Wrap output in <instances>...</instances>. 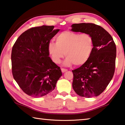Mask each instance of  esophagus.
<instances>
[{
  "label": "esophagus",
  "instance_id": "obj_1",
  "mask_svg": "<svg viewBox=\"0 0 125 125\" xmlns=\"http://www.w3.org/2000/svg\"><path fill=\"white\" fill-rule=\"evenodd\" d=\"M61 71H62V73H64L65 72L67 71V70H66V69H64V68H61Z\"/></svg>",
  "mask_w": 125,
  "mask_h": 125
}]
</instances>
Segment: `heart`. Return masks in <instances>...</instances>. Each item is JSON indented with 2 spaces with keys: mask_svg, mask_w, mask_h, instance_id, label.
Segmentation results:
<instances>
[{
  "mask_svg": "<svg viewBox=\"0 0 125 125\" xmlns=\"http://www.w3.org/2000/svg\"><path fill=\"white\" fill-rule=\"evenodd\" d=\"M56 43L49 42L48 52L55 64L61 62L65 55L67 57L63 62L65 66L73 64L80 66L85 64L90 59L94 48V40L87 33L79 34L70 31L59 33L55 38Z\"/></svg>",
  "mask_w": 125,
  "mask_h": 125,
  "instance_id": "heart-1",
  "label": "heart"
}]
</instances>
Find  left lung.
Listing matches in <instances>:
<instances>
[{"label": "left lung", "instance_id": "obj_1", "mask_svg": "<svg viewBox=\"0 0 125 125\" xmlns=\"http://www.w3.org/2000/svg\"><path fill=\"white\" fill-rule=\"evenodd\" d=\"M71 31L90 34L94 48L90 59L73 70L72 87L81 97L98 96L104 92L114 76L116 47L112 37L102 27L93 23L73 24Z\"/></svg>", "mask_w": 125, "mask_h": 125}]
</instances>
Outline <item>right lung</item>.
<instances>
[{"label": "right lung", "mask_w": 125, "mask_h": 125, "mask_svg": "<svg viewBox=\"0 0 125 125\" xmlns=\"http://www.w3.org/2000/svg\"><path fill=\"white\" fill-rule=\"evenodd\" d=\"M42 25L23 33L14 44L11 60L15 81L27 94L45 96L54 90L62 76L60 67L49 57L48 44L60 29Z\"/></svg>", "instance_id": "add662e5"}]
</instances>
